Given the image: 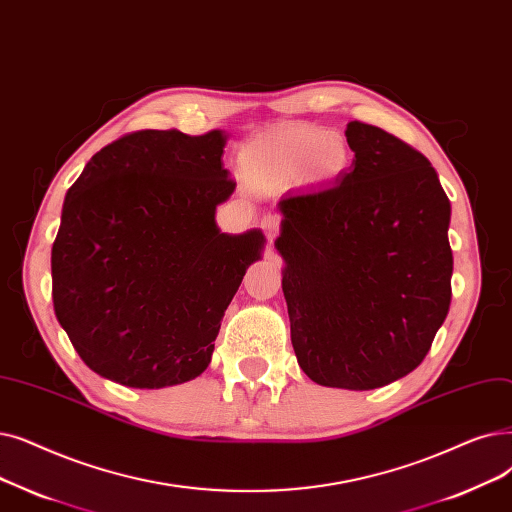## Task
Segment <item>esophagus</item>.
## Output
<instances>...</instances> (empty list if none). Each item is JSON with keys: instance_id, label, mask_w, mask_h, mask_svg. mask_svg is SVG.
Here are the masks:
<instances>
[{"instance_id": "esophagus-1", "label": "esophagus", "mask_w": 512, "mask_h": 512, "mask_svg": "<svg viewBox=\"0 0 512 512\" xmlns=\"http://www.w3.org/2000/svg\"><path fill=\"white\" fill-rule=\"evenodd\" d=\"M261 230H263L265 238L272 242L280 232V219L276 215H263L261 217Z\"/></svg>"}]
</instances>
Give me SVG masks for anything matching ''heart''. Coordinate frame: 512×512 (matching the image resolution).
<instances>
[{
  "label": "heart",
  "instance_id": "heart-1",
  "mask_svg": "<svg viewBox=\"0 0 512 512\" xmlns=\"http://www.w3.org/2000/svg\"><path fill=\"white\" fill-rule=\"evenodd\" d=\"M244 165L261 180L286 182L301 173L307 182H330L351 165V148L341 133L311 125L263 133L244 150Z\"/></svg>",
  "mask_w": 512,
  "mask_h": 512
}]
</instances>
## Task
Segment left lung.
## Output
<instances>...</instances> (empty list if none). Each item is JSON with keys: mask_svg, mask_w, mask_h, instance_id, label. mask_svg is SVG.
<instances>
[{"mask_svg": "<svg viewBox=\"0 0 512 512\" xmlns=\"http://www.w3.org/2000/svg\"><path fill=\"white\" fill-rule=\"evenodd\" d=\"M335 184L280 198L276 249L301 370L368 391L412 372L452 301L450 201L425 154L351 121Z\"/></svg>", "mask_w": 512, "mask_h": 512, "instance_id": "left-lung-1", "label": "left lung"}]
</instances>
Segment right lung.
I'll list each match as a JSON object with an SVG mask.
<instances>
[{"mask_svg":"<svg viewBox=\"0 0 512 512\" xmlns=\"http://www.w3.org/2000/svg\"><path fill=\"white\" fill-rule=\"evenodd\" d=\"M226 136L133 131L96 152L62 205L52 299L79 358L136 389L180 385L211 362L221 318L263 234H224L236 188Z\"/></svg>","mask_w":512,"mask_h":512,"instance_id":"obj_1","label":"right lung"}]
</instances>
